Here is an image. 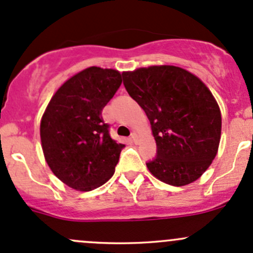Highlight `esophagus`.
<instances>
[{
    "instance_id": "obj_1",
    "label": "esophagus",
    "mask_w": 253,
    "mask_h": 253,
    "mask_svg": "<svg viewBox=\"0 0 253 253\" xmlns=\"http://www.w3.org/2000/svg\"><path fill=\"white\" fill-rule=\"evenodd\" d=\"M138 138H139V137H138V134L136 133V132H133V133L131 134V139L133 141V143H138Z\"/></svg>"
}]
</instances>
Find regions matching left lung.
I'll list each match as a JSON object with an SVG mask.
<instances>
[{"instance_id": "left-lung-1", "label": "left lung", "mask_w": 253, "mask_h": 253, "mask_svg": "<svg viewBox=\"0 0 253 253\" xmlns=\"http://www.w3.org/2000/svg\"><path fill=\"white\" fill-rule=\"evenodd\" d=\"M132 99L147 114L157 157L147 163L154 177L171 186L200 178L218 153L221 114L197 76L170 65L122 72Z\"/></svg>"}]
</instances>
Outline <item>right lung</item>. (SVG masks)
Listing matches in <instances>:
<instances>
[{"mask_svg":"<svg viewBox=\"0 0 253 253\" xmlns=\"http://www.w3.org/2000/svg\"><path fill=\"white\" fill-rule=\"evenodd\" d=\"M121 83L119 71L88 67L68 78L45 109L40 122L45 160L73 190L91 191L114 175L125 145L111 138L101 111Z\"/></svg>","mask_w":253,"mask_h":253,"instance_id":"1","label":"right lung"}]
</instances>
